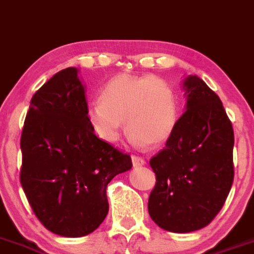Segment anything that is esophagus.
Instances as JSON below:
<instances>
[{"label": "esophagus", "mask_w": 254, "mask_h": 254, "mask_svg": "<svg viewBox=\"0 0 254 254\" xmlns=\"http://www.w3.org/2000/svg\"><path fill=\"white\" fill-rule=\"evenodd\" d=\"M131 160H133V166L134 167H139V166H143V165H145V160L143 157H140V156H131Z\"/></svg>", "instance_id": "esophagus-1"}]
</instances>
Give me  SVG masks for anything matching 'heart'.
I'll return each instance as SVG.
<instances>
[{"mask_svg": "<svg viewBox=\"0 0 254 254\" xmlns=\"http://www.w3.org/2000/svg\"><path fill=\"white\" fill-rule=\"evenodd\" d=\"M87 120L107 143L119 139L125 120L133 143L157 145L174 133L179 102L175 89L162 79L120 74L103 85L100 101L87 106Z\"/></svg>", "mask_w": 254, "mask_h": 254, "instance_id": "obj_1", "label": "heart"}]
</instances>
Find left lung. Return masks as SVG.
<instances>
[{
    "instance_id": "left-lung-1",
    "label": "left lung",
    "mask_w": 254,
    "mask_h": 254,
    "mask_svg": "<svg viewBox=\"0 0 254 254\" xmlns=\"http://www.w3.org/2000/svg\"><path fill=\"white\" fill-rule=\"evenodd\" d=\"M183 88L185 112L166 147L149 161L156 174L149 216L171 233L207 226L234 180V130L219 96L197 75H189Z\"/></svg>"
}]
</instances>
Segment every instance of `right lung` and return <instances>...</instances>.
<instances>
[{
    "mask_svg": "<svg viewBox=\"0 0 254 254\" xmlns=\"http://www.w3.org/2000/svg\"><path fill=\"white\" fill-rule=\"evenodd\" d=\"M87 106L78 69L61 70L34 93L21 133V187L39 221L61 237L96 230L109 212L107 184L133 166L94 134Z\"/></svg>",
    "mask_w": 254,
    "mask_h": 254,
    "instance_id": "obj_1",
    "label": "right lung"
}]
</instances>
